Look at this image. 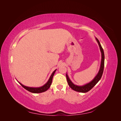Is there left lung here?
I'll return each mask as SVG.
<instances>
[{"label": "left lung", "mask_w": 121, "mask_h": 121, "mask_svg": "<svg viewBox=\"0 0 121 121\" xmlns=\"http://www.w3.org/2000/svg\"><path fill=\"white\" fill-rule=\"evenodd\" d=\"M95 39L98 44L99 46L100 50V52L101 53V64H100L99 70L97 75L94 78V79L92 80V81L84 85L79 86V85H75V84L73 83L71 81L70 79L69 78L68 74H66V77H67V82H68V83L69 84V86L73 90H74L76 91H77V92H82V93H86V92H88V91L92 89V88L98 82V81H99L101 78L102 74H103L104 65V52L103 48H102L101 45L100 44L99 41V40H98V39L97 38H95Z\"/></svg>", "instance_id": "left-lung-1"}]
</instances>
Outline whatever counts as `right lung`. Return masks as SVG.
<instances>
[{
  "label": "right lung",
  "mask_w": 121,
  "mask_h": 121,
  "mask_svg": "<svg viewBox=\"0 0 121 121\" xmlns=\"http://www.w3.org/2000/svg\"><path fill=\"white\" fill-rule=\"evenodd\" d=\"M56 71V69H55V70L52 72V74L51 75L49 79H48V81H47L44 85L41 87H28V86H26L24 85H23L22 84H21L20 82H19L21 85L23 87H24L25 89H26L27 90L29 91V92H31L32 93H42L43 92H45L46 90H48L49 87H50L51 84L52 83V80L53 77L54 76V74L55 72Z\"/></svg>",
  "instance_id": "obj_1"
}]
</instances>
